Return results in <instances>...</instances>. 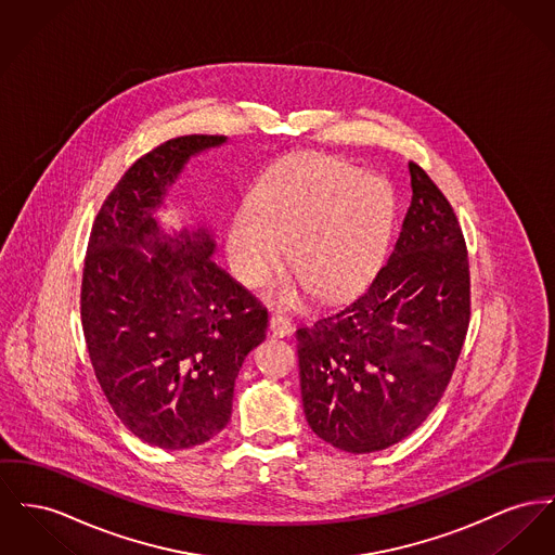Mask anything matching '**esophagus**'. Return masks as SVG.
Masks as SVG:
<instances>
[{
  "instance_id": "1",
  "label": "esophagus",
  "mask_w": 555,
  "mask_h": 555,
  "mask_svg": "<svg viewBox=\"0 0 555 555\" xmlns=\"http://www.w3.org/2000/svg\"><path fill=\"white\" fill-rule=\"evenodd\" d=\"M268 328H270V333L272 335H276V337H287V335H292L294 333V323H292V319L289 317H285V314H272L270 317V321H268Z\"/></svg>"
}]
</instances>
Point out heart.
<instances>
[{"label":"heart","mask_w":555,"mask_h":555,"mask_svg":"<svg viewBox=\"0 0 555 555\" xmlns=\"http://www.w3.org/2000/svg\"><path fill=\"white\" fill-rule=\"evenodd\" d=\"M393 218L386 180L346 162L310 155L268 171L229 232V261L247 285L266 283L283 261L297 272L279 285L294 301L304 285L321 297L362 289L382 266Z\"/></svg>","instance_id":"heart-1"}]
</instances>
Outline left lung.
Listing matches in <instances>:
<instances>
[{"instance_id":"left-lung-1","label":"left lung","mask_w":555,"mask_h":555,"mask_svg":"<svg viewBox=\"0 0 555 555\" xmlns=\"http://www.w3.org/2000/svg\"><path fill=\"white\" fill-rule=\"evenodd\" d=\"M411 205L388 261L341 310L297 328L304 413L346 453L411 436L436 409L461 354L469 260L449 198L411 162Z\"/></svg>"}]
</instances>
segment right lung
Here are the masks:
<instances>
[{
    "label": "right lung",
    "mask_w": 555,
    "mask_h": 555,
    "mask_svg": "<svg viewBox=\"0 0 555 555\" xmlns=\"http://www.w3.org/2000/svg\"><path fill=\"white\" fill-rule=\"evenodd\" d=\"M224 140L180 135L135 159L104 198L83 260L81 325L100 388L133 436L169 451L229 425L234 379L268 326L260 301L209 260V234H159L153 218L189 157Z\"/></svg>",
    "instance_id": "right-lung-1"
}]
</instances>
